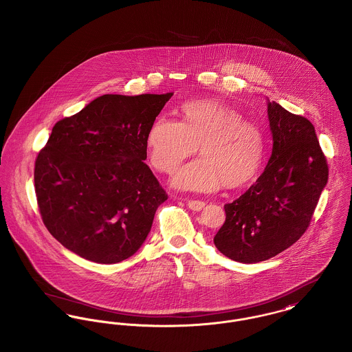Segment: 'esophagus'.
I'll return each mask as SVG.
<instances>
[{"mask_svg": "<svg viewBox=\"0 0 352 352\" xmlns=\"http://www.w3.org/2000/svg\"><path fill=\"white\" fill-rule=\"evenodd\" d=\"M187 206L194 211H199L205 207V202L204 201H197V199H188L187 201Z\"/></svg>", "mask_w": 352, "mask_h": 352, "instance_id": "obj_1", "label": "esophagus"}]
</instances>
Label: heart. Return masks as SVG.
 <instances>
[{
  "label": "heart",
  "mask_w": 352,
  "mask_h": 352,
  "mask_svg": "<svg viewBox=\"0 0 352 352\" xmlns=\"http://www.w3.org/2000/svg\"><path fill=\"white\" fill-rule=\"evenodd\" d=\"M181 110L182 122L160 117L147 133L151 165L166 174H173L199 146L202 158L175 175V186L211 191L222 184L242 186L255 175L265 153V138L256 124L218 101H191Z\"/></svg>",
  "instance_id": "1"
}]
</instances>
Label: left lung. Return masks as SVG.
Wrapping results in <instances>:
<instances>
[{
  "label": "left lung",
  "instance_id": "8db88e82",
  "mask_svg": "<svg viewBox=\"0 0 352 352\" xmlns=\"http://www.w3.org/2000/svg\"><path fill=\"white\" fill-rule=\"evenodd\" d=\"M272 153L254 185L225 205L226 221L214 236L223 255L258 263L294 245L310 226L329 179V165L314 124L276 102L267 104Z\"/></svg>",
  "mask_w": 352,
  "mask_h": 352
}]
</instances>
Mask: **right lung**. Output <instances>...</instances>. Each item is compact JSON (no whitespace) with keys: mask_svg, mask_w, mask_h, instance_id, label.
Returning a JSON list of instances; mask_svg holds the SVG:
<instances>
[{"mask_svg":"<svg viewBox=\"0 0 352 352\" xmlns=\"http://www.w3.org/2000/svg\"><path fill=\"white\" fill-rule=\"evenodd\" d=\"M171 96L104 94L54 124L36 158L34 190L63 248L110 265L142 246L167 199L144 162L147 133Z\"/></svg>","mask_w":352,"mask_h":352,"instance_id":"1","label":"right lung"}]
</instances>
